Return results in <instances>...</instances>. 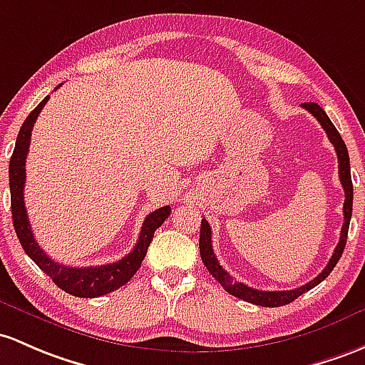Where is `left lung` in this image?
<instances>
[{"label": "left lung", "mask_w": 365, "mask_h": 365, "mask_svg": "<svg viewBox=\"0 0 365 365\" xmlns=\"http://www.w3.org/2000/svg\"><path fill=\"white\" fill-rule=\"evenodd\" d=\"M307 111L312 113L319 123L322 125V128L327 134L329 140L334 146L336 155H338V167H339V181L343 184L344 190V205H343V215H344V222L343 228H341V237L338 245H336L334 254L329 259L327 266L322 269L319 277L313 278L312 282L308 284L301 285V287L292 289V291H259V289L249 287V285L242 284V282L233 280V277H230V273L219 264L217 257H215L214 250H212V231H210V225L207 222V219H202V228H200V256H202L203 264L207 266V269L210 272L215 280L222 285L226 292H230L231 296L238 297V299H244L247 303L252 304H259V307H268V308H275V307H284V304L292 303L296 297H299L301 294H304L309 289H313L315 285H319L320 282L325 280L329 277V273L334 269V266L338 264L341 254H343L344 245H346V237H348V228H350V219H351V207H354V184H351V174H350V156H348V150L344 146L343 139H341L339 132L336 130V127L332 125V121L329 120V116L325 115V111L320 108L319 104L315 103H304L301 104Z\"/></svg>", "instance_id": "8db88e82"}]
</instances>
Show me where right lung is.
Here are the masks:
<instances>
[{
    "label": "right lung",
    "mask_w": 365,
    "mask_h": 365,
    "mask_svg": "<svg viewBox=\"0 0 365 365\" xmlns=\"http://www.w3.org/2000/svg\"><path fill=\"white\" fill-rule=\"evenodd\" d=\"M50 96L45 97L33 111L29 113L21 130H19L17 143H15L14 155L10 158V197H11V219H14L15 233L21 240L22 249L26 250L27 256L38 264V268L43 269L53 284L58 285L62 291H66L76 297H97L104 294L116 291L123 287L132 277L135 275L137 269L140 268L144 256L148 252L153 235L163 225V221L170 215V207H160L155 212H151L144 219L143 228H140L139 240L132 252L121 257L120 261L109 262V264L101 266H87V268H76V266H66L61 262H56L52 257L45 254V250L38 245L34 240L33 231H31L29 219H27V210L24 205V184H26V158L29 151L31 132H33L34 121L45 104L48 103Z\"/></svg>",
    "instance_id": "obj_1"
}]
</instances>
